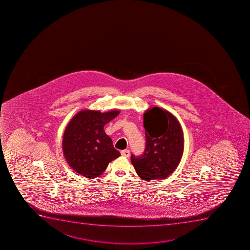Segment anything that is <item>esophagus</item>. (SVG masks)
<instances>
[{
  "instance_id": "esophagus-1",
  "label": "esophagus",
  "mask_w": 250,
  "mask_h": 250,
  "mask_svg": "<svg viewBox=\"0 0 250 250\" xmlns=\"http://www.w3.org/2000/svg\"><path fill=\"white\" fill-rule=\"evenodd\" d=\"M121 156H125V157H129L130 156V151L129 150H123L121 151Z\"/></svg>"
}]
</instances>
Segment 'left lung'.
Returning <instances> with one entry per match:
<instances>
[{
  "instance_id": "obj_1",
  "label": "left lung",
  "mask_w": 250,
  "mask_h": 250,
  "mask_svg": "<svg viewBox=\"0 0 250 250\" xmlns=\"http://www.w3.org/2000/svg\"><path fill=\"white\" fill-rule=\"evenodd\" d=\"M146 147L139 156L131 155V162L143 180L163 179L180 163L184 139L180 123L173 114L154 106L144 114Z\"/></svg>"
}]
</instances>
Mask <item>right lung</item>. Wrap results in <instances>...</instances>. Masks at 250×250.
I'll list each match as a JSON object with an SVG mask.
<instances>
[{
	"mask_svg": "<svg viewBox=\"0 0 250 250\" xmlns=\"http://www.w3.org/2000/svg\"><path fill=\"white\" fill-rule=\"evenodd\" d=\"M119 113L118 110H82L70 121L62 138V151L70 167L77 173L97 178L110 162L121 156L104 129Z\"/></svg>",
	"mask_w": 250,
	"mask_h": 250,
	"instance_id": "right-lung-1",
	"label": "right lung"
}]
</instances>
